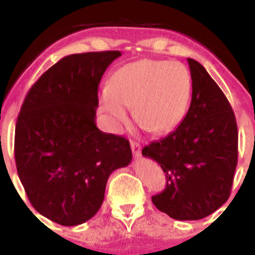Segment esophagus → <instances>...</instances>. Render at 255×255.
Returning <instances> with one entry per match:
<instances>
[{
    "mask_svg": "<svg viewBox=\"0 0 255 255\" xmlns=\"http://www.w3.org/2000/svg\"><path fill=\"white\" fill-rule=\"evenodd\" d=\"M130 145H131V150H132V154H134V157L139 158V157H140V154H141L140 144L136 143V141H131V143H130Z\"/></svg>",
    "mask_w": 255,
    "mask_h": 255,
    "instance_id": "1",
    "label": "esophagus"
}]
</instances>
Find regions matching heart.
<instances>
[{"instance_id": "heart-1", "label": "heart", "mask_w": 255, "mask_h": 255, "mask_svg": "<svg viewBox=\"0 0 255 255\" xmlns=\"http://www.w3.org/2000/svg\"><path fill=\"white\" fill-rule=\"evenodd\" d=\"M191 94L189 70L179 62L140 60L120 67L101 96L103 111L114 123L134 119L150 134L173 130L185 117Z\"/></svg>"}]
</instances>
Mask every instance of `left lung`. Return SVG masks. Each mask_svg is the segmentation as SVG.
Returning <instances> with one entry per match:
<instances>
[{
    "label": "left lung",
    "instance_id": "obj_1",
    "mask_svg": "<svg viewBox=\"0 0 255 255\" xmlns=\"http://www.w3.org/2000/svg\"><path fill=\"white\" fill-rule=\"evenodd\" d=\"M190 107L172 132L144 147L166 173V189L153 195L161 212L180 221L200 220L230 197L238 164V125L226 96L198 61L188 58Z\"/></svg>",
    "mask_w": 255,
    "mask_h": 255
}]
</instances>
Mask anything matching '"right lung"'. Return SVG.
I'll use <instances>...</instances> for the list:
<instances>
[{
	"label": "right lung",
	"mask_w": 255,
	"mask_h": 255,
	"mask_svg": "<svg viewBox=\"0 0 255 255\" xmlns=\"http://www.w3.org/2000/svg\"><path fill=\"white\" fill-rule=\"evenodd\" d=\"M121 52L61 58L26 94L15 129V162L31 206L62 226L91 220L112 172L131 162L128 139L96 125L98 85Z\"/></svg>",
	"instance_id": "1"
}]
</instances>
